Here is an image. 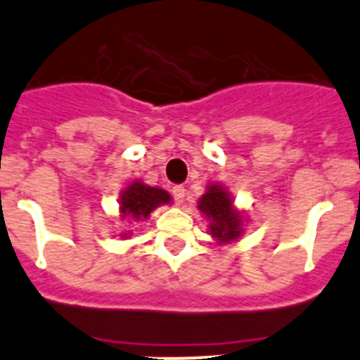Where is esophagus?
<instances>
[{
  "label": "esophagus",
  "instance_id": "1",
  "mask_svg": "<svg viewBox=\"0 0 360 360\" xmlns=\"http://www.w3.org/2000/svg\"><path fill=\"white\" fill-rule=\"evenodd\" d=\"M185 186H181V185H177V186H174V188H172V195H174V201L177 205H181L183 203V201H185Z\"/></svg>",
  "mask_w": 360,
  "mask_h": 360
}]
</instances>
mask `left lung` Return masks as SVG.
<instances>
[{
  "label": "left lung",
  "instance_id": "left-lung-1",
  "mask_svg": "<svg viewBox=\"0 0 360 360\" xmlns=\"http://www.w3.org/2000/svg\"><path fill=\"white\" fill-rule=\"evenodd\" d=\"M199 210L210 219V234L219 243L234 241L243 234V219L232 205L231 194L221 185H210L198 203Z\"/></svg>",
  "mask_w": 360,
  "mask_h": 360
}]
</instances>
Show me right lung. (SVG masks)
<instances>
[{"label":"right lung","mask_w":360,"mask_h":360,"mask_svg":"<svg viewBox=\"0 0 360 360\" xmlns=\"http://www.w3.org/2000/svg\"><path fill=\"white\" fill-rule=\"evenodd\" d=\"M170 194L166 190L148 186L141 181H134L120 194V214H122V219L128 217V219H134V221H143V219H148V216L157 207L170 203Z\"/></svg>","instance_id":"right-lung-1"}]
</instances>
